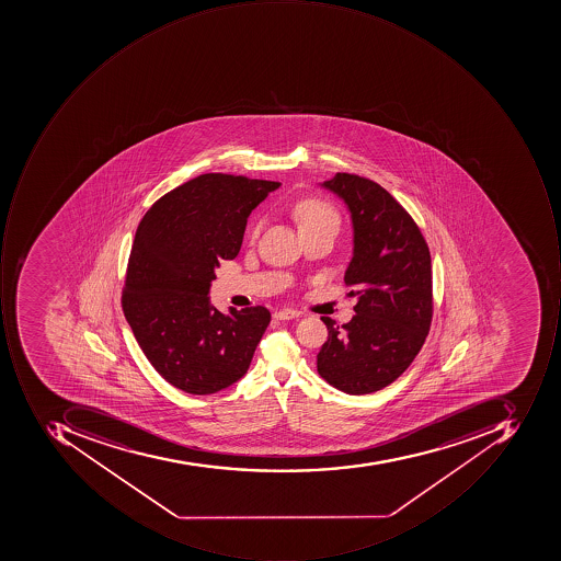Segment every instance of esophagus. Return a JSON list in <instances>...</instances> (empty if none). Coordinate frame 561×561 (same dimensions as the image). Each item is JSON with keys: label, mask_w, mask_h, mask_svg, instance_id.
Segmentation results:
<instances>
[{"label": "esophagus", "mask_w": 561, "mask_h": 561, "mask_svg": "<svg viewBox=\"0 0 561 561\" xmlns=\"http://www.w3.org/2000/svg\"><path fill=\"white\" fill-rule=\"evenodd\" d=\"M301 313L298 310H291V308H283V310L275 311L273 313V317H275L276 320H291V319H298Z\"/></svg>", "instance_id": "obj_1"}]
</instances>
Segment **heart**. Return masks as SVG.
I'll list each match as a JSON object with an SVG mask.
<instances>
[{
  "instance_id": "heart-1",
  "label": "heart",
  "mask_w": 561,
  "mask_h": 561,
  "mask_svg": "<svg viewBox=\"0 0 561 561\" xmlns=\"http://www.w3.org/2000/svg\"><path fill=\"white\" fill-rule=\"evenodd\" d=\"M291 214H294L295 220L300 226V231L308 228H317V226H323V224H333L337 226V214L327 202L319 201V198H301V201L295 202V206L291 207ZM257 226H254L253 234H256Z\"/></svg>"
}]
</instances>
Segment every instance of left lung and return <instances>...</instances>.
I'll return each mask as SVG.
<instances>
[{"mask_svg":"<svg viewBox=\"0 0 561 561\" xmlns=\"http://www.w3.org/2000/svg\"><path fill=\"white\" fill-rule=\"evenodd\" d=\"M345 202L354 251L345 285L355 316L329 339L317 370L347 394H369L400 378L425 344L433 316L432 257L416 222L388 191L364 176L337 173L320 183Z\"/></svg>","mask_w":561,"mask_h":561,"instance_id":"8db88e82","label":"left lung"}]
</instances>
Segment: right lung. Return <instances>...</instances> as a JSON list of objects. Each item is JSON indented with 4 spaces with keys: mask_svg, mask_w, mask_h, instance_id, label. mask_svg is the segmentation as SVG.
<instances>
[{
    "mask_svg": "<svg viewBox=\"0 0 561 561\" xmlns=\"http://www.w3.org/2000/svg\"><path fill=\"white\" fill-rule=\"evenodd\" d=\"M282 183L204 173L158 198L136 229L123 311L161 378L188 394L229 388L270 325L264 307L222 313L210 283L241 250L248 217Z\"/></svg>",
    "mask_w": 561,
    "mask_h": 561,
    "instance_id": "obj_1",
    "label": "right lung"
}]
</instances>
